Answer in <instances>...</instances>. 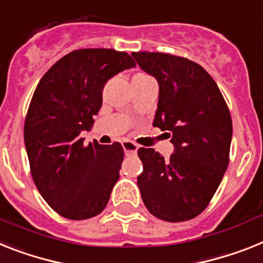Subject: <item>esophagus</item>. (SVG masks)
<instances>
[{"mask_svg":"<svg viewBox=\"0 0 263 263\" xmlns=\"http://www.w3.org/2000/svg\"><path fill=\"white\" fill-rule=\"evenodd\" d=\"M123 149H124L125 155H135L136 152H138V145H136L135 143L125 140V142L123 143Z\"/></svg>","mask_w":263,"mask_h":263,"instance_id":"obj_1","label":"esophagus"}]
</instances>
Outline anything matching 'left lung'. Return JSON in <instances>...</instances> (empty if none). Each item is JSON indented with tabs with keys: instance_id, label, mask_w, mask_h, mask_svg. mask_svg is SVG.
<instances>
[{
	"instance_id": "1",
	"label": "left lung",
	"mask_w": 263,
	"mask_h": 263,
	"mask_svg": "<svg viewBox=\"0 0 263 263\" xmlns=\"http://www.w3.org/2000/svg\"><path fill=\"white\" fill-rule=\"evenodd\" d=\"M132 56L158 80L154 125L168 131L175 147L168 159L154 148H139L142 199L159 219H193L210 203L229 165L230 111L217 83L199 64L167 53L134 52Z\"/></svg>"
}]
</instances>
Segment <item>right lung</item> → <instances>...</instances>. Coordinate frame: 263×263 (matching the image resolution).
Returning a JSON list of instances; mask_svg holds the SVG:
<instances>
[{
  "mask_svg": "<svg viewBox=\"0 0 263 263\" xmlns=\"http://www.w3.org/2000/svg\"><path fill=\"white\" fill-rule=\"evenodd\" d=\"M136 67L125 52L79 49L68 53L37 85L24 125L30 173L37 190L68 219L96 217L119 179L120 143L84 144L103 103V88L119 72Z\"/></svg>",
  "mask_w": 263,
  "mask_h": 263,
  "instance_id": "obj_1",
  "label": "right lung"
}]
</instances>
